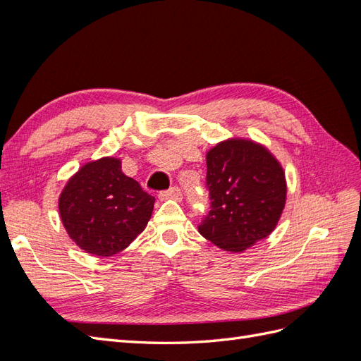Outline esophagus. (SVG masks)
<instances>
[{
    "label": "esophagus",
    "instance_id": "34e87169",
    "mask_svg": "<svg viewBox=\"0 0 361 361\" xmlns=\"http://www.w3.org/2000/svg\"><path fill=\"white\" fill-rule=\"evenodd\" d=\"M158 197H159V200H169V199H171V200H180L182 199V191L178 187H173V188H170L167 191H161Z\"/></svg>",
    "mask_w": 361,
    "mask_h": 361
}]
</instances>
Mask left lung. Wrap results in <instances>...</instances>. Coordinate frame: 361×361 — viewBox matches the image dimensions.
Instances as JSON below:
<instances>
[{
	"instance_id": "1",
	"label": "left lung",
	"mask_w": 361,
	"mask_h": 361,
	"mask_svg": "<svg viewBox=\"0 0 361 361\" xmlns=\"http://www.w3.org/2000/svg\"><path fill=\"white\" fill-rule=\"evenodd\" d=\"M211 211L199 233L241 253L274 231L286 203V179L271 152L251 140L232 138L206 154Z\"/></svg>"
}]
</instances>
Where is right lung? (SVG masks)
Returning <instances> with one entry per match:
<instances>
[{
	"label": "right lung",
	"mask_w": 361,
	"mask_h": 361,
	"mask_svg": "<svg viewBox=\"0 0 361 361\" xmlns=\"http://www.w3.org/2000/svg\"><path fill=\"white\" fill-rule=\"evenodd\" d=\"M155 197L122 171V161L87 162L68 180L59 199L61 223L85 253H120L145 231Z\"/></svg>",
	"instance_id": "add662e5"
}]
</instances>
